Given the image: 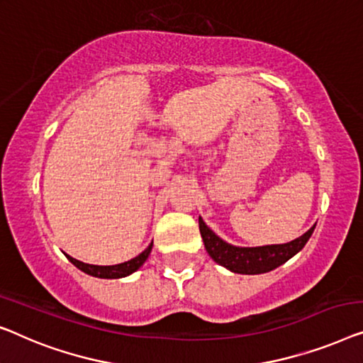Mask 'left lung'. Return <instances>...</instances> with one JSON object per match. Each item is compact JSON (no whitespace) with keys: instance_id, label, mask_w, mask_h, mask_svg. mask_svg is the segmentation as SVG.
Here are the masks:
<instances>
[{"instance_id":"obj_1","label":"left lung","mask_w":363,"mask_h":363,"mask_svg":"<svg viewBox=\"0 0 363 363\" xmlns=\"http://www.w3.org/2000/svg\"><path fill=\"white\" fill-rule=\"evenodd\" d=\"M314 228L315 225L311 227L304 235H301L299 238H296L289 243L243 248L233 247V245L223 242L199 217V230H201L207 253L211 255L213 262H217L222 267L230 269V272L240 274H259L278 268L279 264L286 263L291 257H294L296 253L303 250L304 245L311 238V235H313Z\"/></svg>"}]
</instances>
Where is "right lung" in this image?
Returning a JSON list of instances; mask_svg holds the SVG:
<instances>
[{"mask_svg": "<svg viewBox=\"0 0 363 363\" xmlns=\"http://www.w3.org/2000/svg\"><path fill=\"white\" fill-rule=\"evenodd\" d=\"M151 248H152V243L147 247L145 252L138 255L130 262H125V263H120V264H111V267H99V264H89V263H84V262H79V259H75L72 257H69L70 262H72L75 267L82 272L86 273V274H91V277H96V278H123V277H128L133 272H136L138 268L141 267L143 263L146 262V258L150 257L151 253Z\"/></svg>", "mask_w": 363, "mask_h": 363, "instance_id": "1", "label": "right lung"}]
</instances>
